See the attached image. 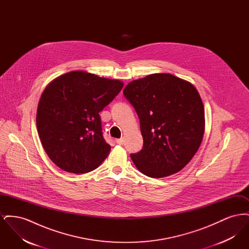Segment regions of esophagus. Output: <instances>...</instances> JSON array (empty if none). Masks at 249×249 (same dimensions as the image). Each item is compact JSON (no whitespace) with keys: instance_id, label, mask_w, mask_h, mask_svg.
Masks as SVG:
<instances>
[{"instance_id":"1","label":"esophagus","mask_w":249,"mask_h":249,"mask_svg":"<svg viewBox=\"0 0 249 249\" xmlns=\"http://www.w3.org/2000/svg\"><path fill=\"white\" fill-rule=\"evenodd\" d=\"M116 142H117V143H119V144H123V143H124V139H123V138L117 139V140H116Z\"/></svg>"}]
</instances>
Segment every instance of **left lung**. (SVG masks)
<instances>
[{
    "mask_svg": "<svg viewBox=\"0 0 249 249\" xmlns=\"http://www.w3.org/2000/svg\"><path fill=\"white\" fill-rule=\"evenodd\" d=\"M123 94L140 119L142 150L130 154L137 169L152 178L182 170L204 132V108L194 86L170 73H154L131 81Z\"/></svg>",
    "mask_w": 249,
    "mask_h": 249,
    "instance_id": "8db88e82",
    "label": "left lung"
}]
</instances>
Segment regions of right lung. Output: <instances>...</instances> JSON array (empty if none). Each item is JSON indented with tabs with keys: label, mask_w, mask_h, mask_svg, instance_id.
<instances>
[{
	"label": "right lung",
	"mask_w": 249,
	"mask_h": 249,
	"mask_svg": "<svg viewBox=\"0 0 249 249\" xmlns=\"http://www.w3.org/2000/svg\"><path fill=\"white\" fill-rule=\"evenodd\" d=\"M123 88L119 80L83 71L53 80L40 98L36 125L50 160L65 172L85 174L101 165L111 146L99 113Z\"/></svg>",
	"instance_id": "obj_1"
}]
</instances>
